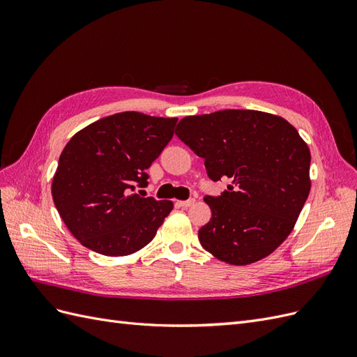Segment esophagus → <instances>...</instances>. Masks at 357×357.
Listing matches in <instances>:
<instances>
[{
	"instance_id": "1",
	"label": "esophagus",
	"mask_w": 357,
	"mask_h": 357,
	"mask_svg": "<svg viewBox=\"0 0 357 357\" xmlns=\"http://www.w3.org/2000/svg\"><path fill=\"white\" fill-rule=\"evenodd\" d=\"M193 204H195V199H193V198H189L186 201H178V205H180V207H183V208H188V207H190V205H193Z\"/></svg>"
}]
</instances>
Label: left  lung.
Segmentation results:
<instances>
[{"mask_svg": "<svg viewBox=\"0 0 357 357\" xmlns=\"http://www.w3.org/2000/svg\"><path fill=\"white\" fill-rule=\"evenodd\" d=\"M176 135L204 159L213 181L231 180L205 197L211 219L198 231L205 250L231 265L271 255L294 229L308 198L310 149L283 117L256 110L188 116Z\"/></svg>", "mask_w": 357, "mask_h": 357, "instance_id": "1", "label": "left lung"}]
</instances>
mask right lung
<instances>
[{
    "mask_svg": "<svg viewBox=\"0 0 357 357\" xmlns=\"http://www.w3.org/2000/svg\"><path fill=\"white\" fill-rule=\"evenodd\" d=\"M177 119L123 112L75 134L52 181L55 207L82 245L104 256H126L153 240L171 201L142 198L146 169L174 135Z\"/></svg>",
    "mask_w": 357,
    "mask_h": 357,
    "instance_id": "obj_1",
    "label": "right lung"
}]
</instances>
